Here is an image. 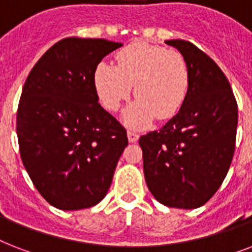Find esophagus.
<instances>
[{
  "label": "esophagus",
  "instance_id": "esophagus-1",
  "mask_svg": "<svg viewBox=\"0 0 252 252\" xmlns=\"http://www.w3.org/2000/svg\"><path fill=\"white\" fill-rule=\"evenodd\" d=\"M138 137H140V134H138L136 130H128V140H129L130 142H136L138 140Z\"/></svg>",
  "mask_w": 252,
  "mask_h": 252
}]
</instances>
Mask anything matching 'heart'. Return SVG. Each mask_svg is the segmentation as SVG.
I'll return each mask as SVG.
<instances>
[{"label": "heart", "mask_w": 252, "mask_h": 252, "mask_svg": "<svg viewBox=\"0 0 252 252\" xmlns=\"http://www.w3.org/2000/svg\"><path fill=\"white\" fill-rule=\"evenodd\" d=\"M116 65L102 61L94 70V87L106 110L118 111L133 90L136 102L126 111V122L141 126L156 116L172 118L182 108L189 91V68L175 49L130 43L116 53Z\"/></svg>", "instance_id": "1"}]
</instances>
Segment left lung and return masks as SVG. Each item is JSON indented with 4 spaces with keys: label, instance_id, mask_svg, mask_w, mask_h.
Instances as JSON below:
<instances>
[{
    "label": "left lung",
    "instance_id": "obj_1",
    "mask_svg": "<svg viewBox=\"0 0 252 252\" xmlns=\"http://www.w3.org/2000/svg\"><path fill=\"white\" fill-rule=\"evenodd\" d=\"M184 56L189 91L179 112L138 140L153 196L167 207L192 209L221 187L234 156L238 106L220 66L186 40H166Z\"/></svg>",
    "mask_w": 252,
    "mask_h": 252
}]
</instances>
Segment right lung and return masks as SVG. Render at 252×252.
<instances>
[{
	"label": "right lung",
	"instance_id": "1",
	"mask_svg": "<svg viewBox=\"0 0 252 252\" xmlns=\"http://www.w3.org/2000/svg\"><path fill=\"white\" fill-rule=\"evenodd\" d=\"M122 45L65 37L39 59L22 90V162L39 193L63 211L98 204L128 145L126 129L99 104L93 81L103 57Z\"/></svg>",
	"mask_w": 252,
	"mask_h": 252
}]
</instances>
